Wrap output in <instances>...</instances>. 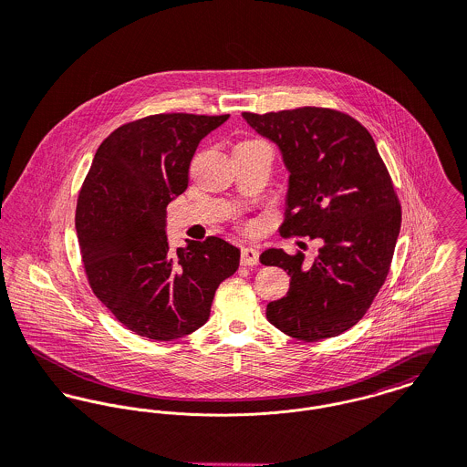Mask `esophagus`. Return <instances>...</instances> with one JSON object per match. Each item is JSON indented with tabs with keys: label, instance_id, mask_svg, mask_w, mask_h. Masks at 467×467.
<instances>
[{
	"label": "esophagus",
	"instance_id": "esophagus-1",
	"mask_svg": "<svg viewBox=\"0 0 467 467\" xmlns=\"http://www.w3.org/2000/svg\"><path fill=\"white\" fill-rule=\"evenodd\" d=\"M240 263H242L244 266H254V265H258V249H254V247H244V249H242V258H240Z\"/></svg>",
	"mask_w": 467,
	"mask_h": 467
}]
</instances>
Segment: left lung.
I'll list each match as a JSON object with an SVG mask.
<instances>
[{
	"label": "left lung",
	"mask_w": 467,
	"mask_h": 467,
	"mask_svg": "<svg viewBox=\"0 0 467 467\" xmlns=\"http://www.w3.org/2000/svg\"><path fill=\"white\" fill-rule=\"evenodd\" d=\"M244 118L279 147L290 171L281 236L322 242L311 266L303 253L259 256L290 275L266 318L297 340L337 337L367 313L390 270L401 227L390 173L368 130L346 112L299 107Z\"/></svg>",
	"instance_id": "1"
}]
</instances>
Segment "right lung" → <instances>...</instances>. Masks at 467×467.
Returning a JSON list of instances; mask_svg holds the SVG:
<instances>
[{
    "label": "right lung",
    "instance_id": "right-lung-1",
    "mask_svg": "<svg viewBox=\"0 0 467 467\" xmlns=\"http://www.w3.org/2000/svg\"><path fill=\"white\" fill-rule=\"evenodd\" d=\"M229 114L162 112L129 121L99 147L77 201V234L93 294L132 333L175 340L206 324L240 265L222 238L170 251L166 206L188 188L199 143Z\"/></svg>",
    "mask_w": 467,
    "mask_h": 467
}]
</instances>
